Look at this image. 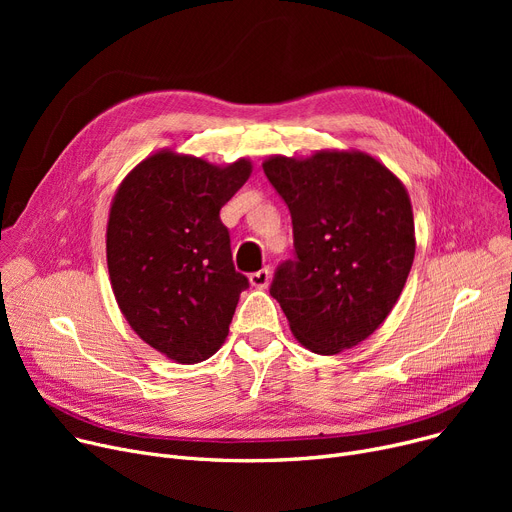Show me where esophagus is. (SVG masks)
Wrapping results in <instances>:
<instances>
[{"mask_svg": "<svg viewBox=\"0 0 512 512\" xmlns=\"http://www.w3.org/2000/svg\"><path fill=\"white\" fill-rule=\"evenodd\" d=\"M270 280H272V272H270V267H263V270H259V272H253V274L249 276V282H251V286H255V288H259V290H263V288L270 286Z\"/></svg>", "mask_w": 512, "mask_h": 512, "instance_id": "1", "label": "esophagus"}]
</instances>
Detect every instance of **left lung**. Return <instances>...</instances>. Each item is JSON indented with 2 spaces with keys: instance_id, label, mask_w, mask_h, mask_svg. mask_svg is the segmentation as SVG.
Segmentation results:
<instances>
[{
  "instance_id": "8db88e82",
  "label": "left lung",
  "mask_w": 512,
  "mask_h": 512,
  "mask_svg": "<svg viewBox=\"0 0 512 512\" xmlns=\"http://www.w3.org/2000/svg\"><path fill=\"white\" fill-rule=\"evenodd\" d=\"M263 172L294 234V261L278 267L270 294L305 348L338 355L378 330L405 288L415 259L407 188L357 149L272 155Z\"/></svg>"
}]
</instances>
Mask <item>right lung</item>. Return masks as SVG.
Here are the masks:
<instances>
[{"label": "right lung", "mask_w": 512, "mask_h": 512, "mask_svg": "<svg viewBox=\"0 0 512 512\" xmlns=\"http://www.w3.org/2000/svg\"><path fill=\"white\" fill-rule=\"evenodd\" d=\"M253 172L161 149L134 166L112 199L107 272L130 328L168 359L193 365L218 353L240 292L220 209Z\"/></svg>", "instance_id": "right-lung-1"}]
</instances>
